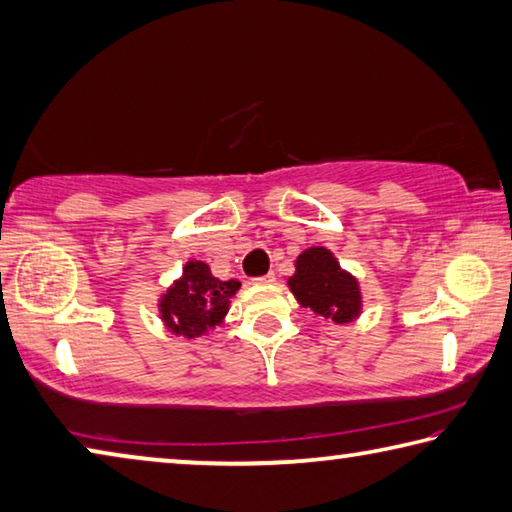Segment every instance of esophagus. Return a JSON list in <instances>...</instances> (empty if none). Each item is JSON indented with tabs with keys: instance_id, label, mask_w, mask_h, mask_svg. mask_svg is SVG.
<instances>
[{
	"instance_id": "1",
	"label": "esophagus",
	"mask_w": 512,
	"mask_h": 512,
	"mask_svg": "<svg viewBox=\"0 0 512 512\" xmlns=\"http://www.w3.org/2000/svg\"><path fill=\"white\" fill-rule=\"evenodd\" d=\"M274 279H276L274 272H267L263 276H256L254 283H256V286H265V283H274Z\"/></svg>"
}]
</instances>
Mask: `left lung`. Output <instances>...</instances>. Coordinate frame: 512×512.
<instances>
[{"label": "left lung", "instance_id": "obj_1", "mask_svg": "<svg viewBox=\"0 0 512 512\" xmlns=\"http://www.w3.org/2000/svg\"><path fill=\"white\" fill-rule=\"evenodd\" d=\"M288 288L304 308L335 324L354 322L363 308L356 276L345 272L329 249L308 247L295 261Z\"/></svg>", "mask_w": 512, "mask_h": 512}]
</instances>
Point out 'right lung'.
I'll list each match as a JSON object with an SVG mask.
<instances>
[{
  "mask_svg": "<svg viewBox=\"0 0 512 512\" xmlns=\"http://www.w3.org/2000/svg\"><path fill=\"white\" fill-rule=\"evenodd\" d=\"M240 281H220L204 261H188L183 274L158 299L163 324L183 338H199L224 322Z\"/></svg>",
  "mask_w": 512,
  "mask_h": 512,
  "instance_id": "add662e5",
  "label": "right lung"
}]
</instances>
